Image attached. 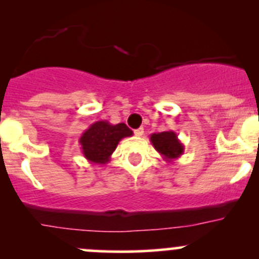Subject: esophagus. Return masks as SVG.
<instances>
[{
	"label": "esophagus",
	"mask_w": 259,
	"mask_h": 259,
	"mask_svg": "<svg viewBox=\"0 0 259 259\" xmlns=\"http://www.w3.org/2000/svg\"><path fill=\"white\" fill-rule=\"evenodd\" d=\"M134 134H135V137H138V138L143 137V134H144V129H143V127H139V129L134 130Z\"/></svg>",
	"instance_id": "esophagus-1"
}]
</instances>
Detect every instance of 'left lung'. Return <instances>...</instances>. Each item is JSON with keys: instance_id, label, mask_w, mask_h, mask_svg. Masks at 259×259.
<instances>
[{"instance_id": "8db88e82", "label": "left lung", "mask_w": 259, "mask_h": 259, "mask_svg": "<svg viewBox=\"0 0 259 259\" xmlns=\"http://www.w3.org/2000/svg\"><path fill=\"white\" fill-rule=\"evenodd\" d=\"M150 142L165 161H173L184 153V145L174 132H161L150 135Z\"/></svg>"}]
</instances>
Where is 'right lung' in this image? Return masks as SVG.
I'll list each match as a JSON object with an SVG mask.
<instances>
[{
	"mask_svg": "<svg viewBox=\"0 0 259 259\" xmlns=\"http://www.w3.org/2000/svg\"><path fill=\"white\" fill-rule=\"evenodd\" d=\"M132 135L133 132L124 122L113 125L106 120H100L91 124L89 129L82 133L79 143L81 151L88 161L104 165L110 161L111 154L120 140Z\"/></svg>",
	"mask_w": 259,
	"mask_h": 259,
	"instance_id": "obj_1",
	"label": "right lung"
}]
</instances>
